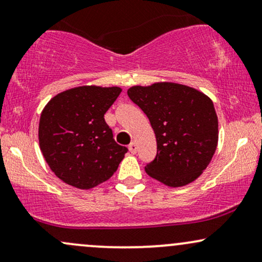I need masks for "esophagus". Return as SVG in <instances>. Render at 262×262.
Wrapping results in <instances>:
<instances>
[{
  "instance_id": "1",
  "label": "esophagus",
  "mask_w": 262,
  "mask_h": 262,
  "mask_svg": "<svg viewBox=\"0 0 262 262\" xmlns=\"http://www.w3.org/2000/svg\"><path fill=\"white\" fill-rule=\"evenodd\" d=\"M128 149H129V151L132 152V154H135V152H137V144H135L134 141H132V143L129 144Z\"/></svg>"
}]
</instances>
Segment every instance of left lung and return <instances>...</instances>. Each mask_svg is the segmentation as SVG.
Segmentation results:
<instances>
[{"mask_svg":"<svg viewBox=\"0 0 262 262\" xmlns=\"http://www.w3.org/2000/svg\"><path fill=\"white\" fill-rule=\"evenodd\" d=\"M128 96L146 114L156 137L158 151L146 173L170 187L200 177L218 144V117L208 96L173 82L133 86Z\"/></svg>","mask_w":262,"mask_h":262,"instance_id":"obj_1","label":"left lung"}]
</instances>
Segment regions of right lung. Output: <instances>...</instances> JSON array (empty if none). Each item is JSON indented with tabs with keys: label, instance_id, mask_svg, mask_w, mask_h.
I'll return each mask as SVG.
<instances>
[{
	"label": "right lung",
	"instance_id": "obj_1",
	"mask_svg": "<svg viewBox=\"0 0 262 262\" xmlns=\"http://www.w3.org/2000/svg\"><path fill=\"white\" fill-rule=\"evenodd\" d=\"M119 87L80 86L48 102L39 121V145L52 171L68 185L89 189L107 181L128 151L113 139L104 113Z\"/></svg>",
	"mask_w": 262,
	"mask_h": 262
}]
</instances>
